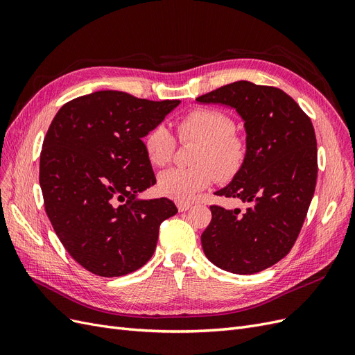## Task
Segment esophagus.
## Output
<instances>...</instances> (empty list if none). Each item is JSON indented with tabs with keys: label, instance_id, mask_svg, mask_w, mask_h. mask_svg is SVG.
<instances>
[{
	"label": "esophagus",
	"instance_id": "obj_1",
	"mask_svg": "<svg viewBox=\"0 0 355 355\" xmlns=\"http://www.w3.org/2000/svg\"><path fill=\"white\" fill-rule=\"evenodd\" d=\"M177 208H178V211H180V212H184V211H187V209H190V208H191V203L178 202V203H177Z\"/></svg>",
	"mask_w": 355,
	"mask_h": 355
}]
</instances>
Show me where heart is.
I'll return each instance as SVG.
<instances>
[{"mask_svg":"<svg viewBox=\"0 0 355 355\" xmlns=\"http://www.w3.org/2000/svg\"><path fill=\"white\" fill-rule=\"evenodd\" d=\"M181 141H196L191 168H171L157 178V189L174 200H191L211 186L215 175L232 178L242 168L246 155V140L236 130L234 119L225 112L199 107L187 112L175 122ZM144 152L153 166H165L175 152V139L165 125L159 123L144 135Z\"/></svg>","mask_w":355,"mask_h":355,"instance_id":"obj_1","label":"heart"}]
</instances>
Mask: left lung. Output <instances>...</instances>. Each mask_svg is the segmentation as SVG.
Instances as JSON below:
<instances>
[{"label": "left lung", "instance_id": "left-lung-1", "mask_svg": "<svg viewBox=\"0 0 355 355\" xmlns=\"http://www.w3.org/2000/svg\"><path fill=\"white\" fill-rule=\"evenodd\" d=\"M234 107L245 121L248 155L233 181L215 194L246 209L212 205L202 233L207 258L225 271L254 274L289 254L302 228L317 181L311 119L276 87L237 81L196 98Z\"/></svg>", "mask_w": 355, "mask_h": 355}]
</instances>
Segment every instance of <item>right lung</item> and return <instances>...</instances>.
Here are the masks:
<instances>
[{"instance_id": "add662e5", "label": "right lung", "mask_w": 355, "mask_h": 355, "mask_svg": "<svg viewBox=\"0 0 355 355\" xmlns=\"http://www.w3.org/2000/svg\"><path fill=\"white\" fill-rule=\"evenodd\" d=\"M178 105L106 89L55 113L40 157L44 207L64 249L96 276L143 267L162 221L177 214L166 198L135 196L156 182L141 139Z\"/></svg>"}]
</instances>
